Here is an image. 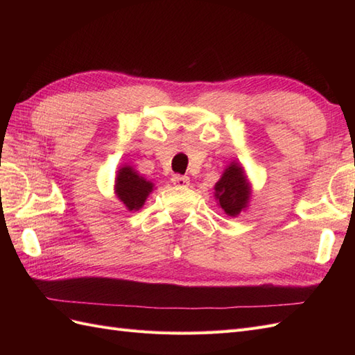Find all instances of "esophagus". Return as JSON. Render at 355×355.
<instances>
[{
  "label": "esophagus",
  "instance_id": "obj_1",
  "mask_svg": "<svg viewBox=\"0 0 355 355\" xmlns=\"http://www.w3.org/2000/svg\"><path fill=\"white\" fill-rule=\"evenodd\" d=\"M171 182L176 187H188L189 185V178L188 176H182V175H175L171 178Z\"/></svg>",
  "mask_w": 355,
  "mask_h": 355
}]
</instances>
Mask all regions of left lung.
Segmentation results:
<instances>
[{"instance_id": "8db88e82", "label": "left lung", "mask_w": 355, "mask_h": 355, "mask_svg": "<svg viewBox=\"0 0 355 355\" xmlns=\"http://www.w3.org/2000/svg\"><path fill=\"white\" fill-rule=\"evenodd\" d=\"M252 196V188L245 178L244 168L239 163H232L225 168L222 178L214 185V197L228 216H237L245 210Z\"/></svg>"}]
</instances>
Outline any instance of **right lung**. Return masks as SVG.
Returning <instances> with one entry per match:
<instances>
[{
  "label": "right lung",
  "instance_id": "add662e5",
  "mask_svg": "<svg viewBox=\"0 0 355 355\" xmlns=\"http://www.w3.org/2000/svg\"><path fill=\"white\" fill-rule=\"evenodd\" d=\"M153 189V182L139 176V173L132 166H123L116 171L115 194L124 204L127 210L136 211L144 207V204Z\"/></svg>",
  "mask_w": 355,
  "mask_h": 355
}]
</instances>
